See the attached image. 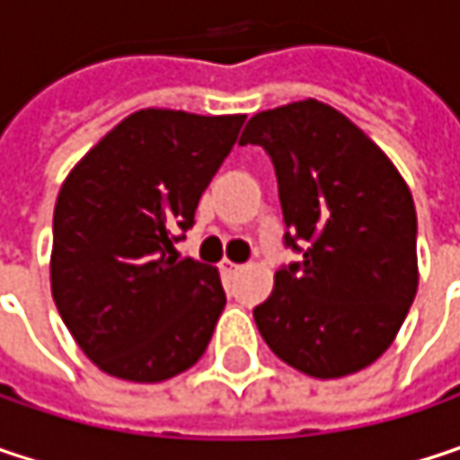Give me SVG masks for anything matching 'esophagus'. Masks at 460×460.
Listing matches in <instances>:
<instances>
[{
	"label": "esophagus",
	"mask_w": 460,
	"mask_h": 460,
	"mask_svg": "<svg viewBox=\"0 0 460 460\" xmlns=\"http://www.w3.org/2000/svg\"><path fill=\"white\" fill-rule=\"evenodd\" d=\"M221 271H224V274H236V271H242V263H234L229 258H224V261H221Z\"/></svg>",
	"instance_id": "obj_1"
}]
</instances>
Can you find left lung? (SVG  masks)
<instances>
[{"label": "left lung", "mask_w": 460, "mask_h": 460, "mask_svg": "<svg viewBox=\"0 0 460 460\" xmlns=\"http://www.w3.org/2000/svg\"><path fill=\"white\" fill-rule=\"evenodd\" d=\"M242 146L274 162L288 244L304 261L274 274L252 309L269 349L312 378L373 365L397 338L418 290L413 194L346 114L317 98L255 114Z\"/></svg>", "instance_id": "8db88e82"}]
</instances>
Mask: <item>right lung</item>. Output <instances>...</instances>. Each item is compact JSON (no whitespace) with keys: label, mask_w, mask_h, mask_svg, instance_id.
Masks as SVG:
<instances>
[{"label":"right lung","mask_w":460,"mask_h":460,"mask_svg":"<svg viewBox=\"0 0 460 460\" xmlns=\"http://www.w3.org/2000/svg\"><path fill=\"white\" fill-rule=\"evenodd\" d=\"M244 114L140 109L66 175L52 216L49 288L98 370L159 384L205 354L226 306L216 266L175 258Z\"/></svg>","instance_id":"right-lung-1"}]
</instances>
